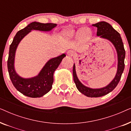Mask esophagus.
<instances>
[{
	"label": "esophagus",
	"instance_id": "1",
	"mask_svg": "<svg viewBox=\"0 0 131 131\" xmlns=\"http://www.w3.org/2000/svg\"><path fill=\"white\" fill-rule=\"evenodd\" d=\"M67 55H69V56H70V57H72V56H74L75 53L74 51H72V50H69V51L67 52Z\"/></svg>",
	"mask_w": 131,
	"mask_h": 131
}]
</instances>
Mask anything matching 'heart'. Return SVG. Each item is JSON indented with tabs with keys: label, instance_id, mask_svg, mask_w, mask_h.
<instances>
[{
	"label": "heart",
	"instance_id": "obj_1",
	"mask_svg": "<svg viewBox=\"0 0 131 131\" xmlns=\"http://www.w3.org/2000/svg\"><path fill=\"white\" fill-rule=\"evenodd\" d=\"M85 32L86 33H89L88 31H85ZM73 34H74V33H73V31H67L65 33V35L66 36H72L73 35Z\"/></svg>",
	"mask_w": 131,
	"mask_h": 131
}]
</instances>
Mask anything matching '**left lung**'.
Segmentation results:
<instances>
[{
  "label": "left lung",
  "instance_id": "obj_1",
  "mask_svg": "<svg viewBox=\"0 0 131 131\" xmlns=\"http://www.w3.org/2000/svg\"><path fill=\"white\" fill-rule=\"evenodd\" d=\"M92 26L97 27L96 35L98 36L110 40L115 47L117 51L118 59L117 73L114 79L105 87L100 89H92L85 86L79 81L77 77L75 64H74L73 69V79L76 84V88L82 94L88 97H100L112 92L119 83L125 69V50L121 35L116 30H114L110 24L105 21H101L93 24Z\"/></svg>",
  "mask_w": 131,
  "mask_h": 131
}]
</instances>
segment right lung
<instances>
[{
    "label": "right lung",
    "instance_id": "add662e5",
    "mask_svg": "<svg viewBox=\"0 0 131 131\" xmlns=\"http://www.w3.org/2000/svg\"><path fill=\"white\" fill-rule=\"evenodd\" d=\"M57 26L53 23L33 22L17 32L10 44L8 60V70L9 78L14 87L19 92L28 97H41L49 92L53 82V73L58 68L64 57V53L53 58L46 62L37 76L24 79L18 75L14 69L15 51L20 41L33 30L48 31Z\"/></svg>",
    "mask_w": 131,
    "mask_h": 131
}]
</instances>
